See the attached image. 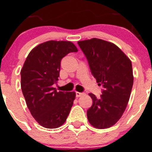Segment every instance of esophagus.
Wrapping results in <instances>:
<instances>
[{
  "mask_svg": "<svg viewBox=\"0 0 152 152\" xmlns=\"http://www.w3.org/2000/svg\"><path fill=\"white\" fill-rule=\"evenodd\" d=\"M84 93H80V92H76V96H77V97H80V96H83V95H84Z\"/></svg>",
  "mask_w": 152,
  "mask_h": 152,
  "instance_id": "esophagus-1",
  "label": "esophagus"
}]
</instances>
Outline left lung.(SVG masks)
Segmentation results:
<instances>
[{"instance_id": "obj_1", "label": "left lung", "mask_w": 152, "mask_h": 152, "mask_svg": "<svg viewBox=\"0 0 152 152\" xmlns=\"http://www.w3.org/2000/svg\"><path fill=\"white\" fill-rule=\"evenodd\" d=\"M91 74L104 90L100 98L89 94L93 105L87 111L89 123L96 129H107L123 116L133 85L131 60L117 45L100 39L79 41Z\"/></svg>"}]
</instances>
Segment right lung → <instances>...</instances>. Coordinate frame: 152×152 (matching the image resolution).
Listing matches in <instances>:
<instances>
[{
    "label": "right lung",
    "instance_id": "add662e5",
    "mask_svg": "<svg viewBox=\"0 0 152 152\" xmlns=\"http://www.w3.org/2000/svg\"><path fill=\"white\" fill-rule=\"evenodd\" d=\"M77 52L69 41L50 40L33 48L21 69V89L33 117L47 129L62 126L72 109L75 92L57 91L60 64L70 52Z\"/></svg>",
    "mask_w": 152,
    "mask_h": 152
}]
</instances>
